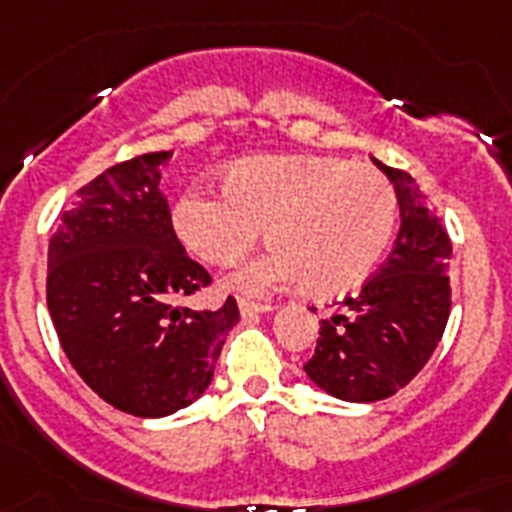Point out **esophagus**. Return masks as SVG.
Masks as SVG:
<instances>
[{
    "label": "esophagus",
    "instance_id": "obj_1",
    "mask_svg": "<svg viewBox=\"0 0 512 512\" xmlns=\"http://www.w3.org/2000/svg\"><path fill=\"white\" fill-rule=\"evenodd\" d=\"M238 308H240V316H243V319H253V316L272 311V306H269V303H253V301H240Z\"/></svg>",
    "mask_w": 512,
    "mask_h": 512
}]
</instances>
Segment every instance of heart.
<instances>
[{"mask_svg": "<svg viewBox=\"0 0 512 512\" xmlns=\"http://www.w3.org/2000/svg\"><path fill=\"white\" fill-rule=\"evenodd\" d=\"M222 193L188 190L172 225L196 259L230 266L266 227L272 246L230 274L243 295L303 282L340 295L369 280L398 225V196L374 167L337 156H251L230 164Z\"/></svg>", "mask_w": 512, "mask_h": 512, "instance_id": "obj_1", "label": "heart"}]
</instances>
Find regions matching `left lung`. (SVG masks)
<instances>
[{"label":"left lung","instance_id":"left-lung-1","mask_svg":"<svg viewBox=\"0 0 512 512\" xmlns=\"http://www.w3.org/2000/svg\"><path fill=\"white\" fill-rule=\"evenodd\" d=\"M395 188L400 232L382 272L322 319L308 379L348 403L390 398L424 369L450 316L453 243L403 170L374 159Z\"/></svg>","mask_w":512,"mask_h":512}]
</instances>
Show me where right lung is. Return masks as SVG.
<instances>
[{
    "label": "right lung",
    "mask_w": 512,
    "mask_h": 512,
    "mask_svg": "<svg viewBox=\"0 0 512 512\" xmlns=\"http://www.w3.org/2000/svg\"><path fill=\"white\" fill-rule=\"evenodd\" d=\"M172 151L114 164L78 190L49 240L46 306L80 379L117 411L162 418L206 392L238 303L180 306L211 282L180 246L159 180Z\"/></svg>",
    "instance_id": "add662e5"
}]
</instances>
